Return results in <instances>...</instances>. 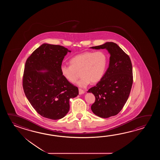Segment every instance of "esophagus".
<instances>
[{"instance_id":"34e87169","label":"esophagus","mask_w":160,"mask_h":160,"mask_svg":"<svg viewBox=\"0 0 160 160\" xmlns=\"http://www.w3.org/2000/svg\"><path fill=\"white\" fill-rule=\"evenodd\" d=\"M84 93H85V91H84V90H82L81 88H79V94L80 95H82V94H84Z\"/></svg>"}]
</instances>
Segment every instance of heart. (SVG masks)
I'll return each mask as SVG.
<instances>
[{
	"label": "heart",
	"mask_w": 160,
	"mask_h": 160,
	"mask_svg": "<svg viewBox=\"0 0 160 160\" xmlns=\"http://www.w3.org/2000/svg\"><path fill=\"white\" fill-rule=\"evenodd\" d=\"M70 63L71 66L62 65V75L68 81L74 83L80 72L82 77L77 84L85 88L90 82L95 83L101 80L107 68L108 57L103 51H85L72 57Z\"/></svg>",
	"instance_id": "1"
}]
</instances>
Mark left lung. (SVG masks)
<instances>
[{
  "label": "left lung",
  "mask_w": 160,
  "mask_h": 160,
  "mask_svg": "<svg viewBox=\"0 0 160 160\" xmlns=\"http://www.w3.org/2000/svg\"><path fill=\"white\" fill-rule=\"evenodd\" d=\"M90 48H105L110 55L109 68L103 78L88 91L95 97V102L91 106L92 112L103 118L116 116L126 103L133 84L131 60L114 42H106Z\"/></svg>",
  "instance_id": "obj_1"
}]
</instances>
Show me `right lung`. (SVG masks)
I'll return each instance as SVG.
<instances>
[{
  "label": "right lung",
  "instance_id": "right-lung-1",
  "mask_svg": "<svg viewBox=\"0 0 160 160\" xmlns=\"http://www.w3.org/2000/svg\"><path fill=\"white\" fill-rule=\"evenodd\" d=\"M70 52L60 45L43 43L26 62L23 78L25 95L37 112L48 119L64 117L70 109V99L78 95V88L61 72L62 62Z\"/></svg>",
  "mask_w": 160,
  "mask_h": 160
}]
</instances>
